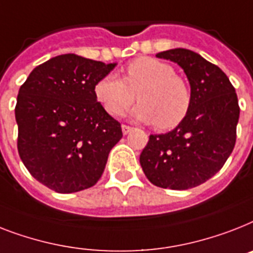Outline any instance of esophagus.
<instances>
[{
	"label": "esophagus",
	"instance_id": "34e87169",
	"mask_svg": "<svg viewBox=\"0 0 253 253\" xmlns=\"http://www.w3.org/2000/svg\"><path fill=\"white\" fill-rule=\"evenodd\" d=\"M132 130H133V127L127 126V125H122V132H123V135H127V133H130Z\"/></svg>",
	"mask_w": 253,
	"mask_h": 253
}]
</instances>
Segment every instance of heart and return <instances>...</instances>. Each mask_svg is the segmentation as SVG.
Instances as JSON below:
<instances>
[{
  "mask_svg": "<svg viewBox=\"0 0 253 253\" xmlns=\"http://www.w3.org/2000/svg\"><path fill=\"white\" fill-rule=\"evenodd\" d=\"M137 98L132 109L136 121L155 123L159 130L178 126L191 106V91L186 80L174 74L173 67L152 57H139L127 65L125 79L116 74L101 78L94 94L113 116H123Z\"/></svg>",
  "mask_w": 253,
  "mask_h": 253,
  "instance_id": "1",
  "label": "heart"
}]
</instances>
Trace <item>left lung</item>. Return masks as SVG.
Returning a JSON list of instances; mask_svg holds the SVG:
<instances>
[{
  "label": "left lung",
  "instance_id": "1",
  "mask_svg": "<svg viewBox=\"0 0 253 253\" xmlns=\"http://www.w3.org/2000/svg\"><path fill=\"white\" fill-rule=\"evenodd\" d=\"M156 57L183 69L191 106L174 130L149 136L140 165L155 186L188 190L218 173L231 155L239 121L238 97L226 74L198 53L176 48Z\"/></svg>",
  "mask_w": 253,
  "mask_h": 253
}]
</instances>
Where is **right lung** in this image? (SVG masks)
<instances>
[{"instance_id":"obj_1","label":"right lung","mask_w":253,"mask_h":253,"mask_svg":"<svg viewBox=\"0 0 253 253\" xmlns=\"http://www.w3.org/2000/svg\"><path fill=\"white\" fill-rule=\"evenodd\" d=\"M117 63L61 54L32 70L19 88L18 152L31 175L59 194L94 186L121 123L97 101L94 85Z\"/></svg>"}]
</instances>
